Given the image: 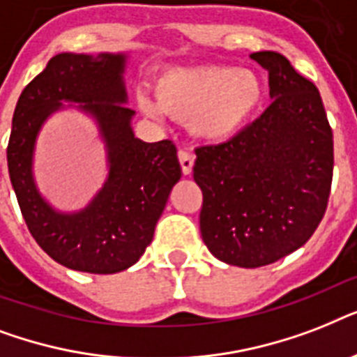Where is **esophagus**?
Segmentation results:
<instances>
[{
	"label": "esophagus",
	"mask_w": 357,
	"mask_h": 357,
	"mask_svg": "<svg viewBox=\"0 0 357 357\" xmlns=\"http://www.w3.org/2000/svg\"><path fill=\"white\" fill-rule=\"evenodd\" d=\"M179 157V165H181V172L183 176H190L192 174V167H195V155L189 153V151H179L178 153Z\"/></svg>",
	"instance_id": "obj_1"
}]
</instances>
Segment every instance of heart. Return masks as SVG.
Instances as JSON below:
<instances>
[{
    "label": "heart",
    "mask_w": 357,
    "mask_h": 357,
    "mask_svg": "<svg viewBox=\"0 0 357 357\" xmlns=\"http://www.w3.org/2000/svg\"><path fill=\"white\" fill-rule=\"evenodd\" d=\"M155 102L140 92L137 105L146 116L161 111L189 120L190 133L209 144H226L248 129L265 103V83L254 70L231 64L185 66L162 72L153 86Z\"/></svg>",
    "instance_id": "heart-1"
}]
</instances>
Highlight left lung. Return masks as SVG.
<instances>
[{
    "label": "left lung",
    "instance_id": "1",
    "mask_svg": "<svg viewBox=\"0 0 357 357\" xmlns=\"http://www.w3.org/2000/svg\"><path fill=\"white\" fill-rule=\"evenodd\" d=\"M250 57L268 70L272 103L231 142L196 148L195 181L209 252L226 265L257 268L307 243L324 217L333 135L317 86L287 59Z\"/></svg>",
    "mask_w": 357,
    "mask_h": 357
}]
</instances>
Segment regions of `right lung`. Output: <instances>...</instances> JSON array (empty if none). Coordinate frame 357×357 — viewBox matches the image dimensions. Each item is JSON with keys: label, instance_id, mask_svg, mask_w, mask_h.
Listing matches in <instances>:
<instances>
[{"label": "right lung", "instance_id": "right-lung-1", "mask_svg": "<svg viewBox=\"0 0 357 357\" xmlns=\"http://www.w3.org/2000/svg\"><path fill=\"white\" fill-rule=\"evenodd\" d=\"M128 61V52L57 53L14 109L7 165L20 209L38 246L72 271L114 274L135 265L181 178L172 140L135 137L123 81ZM68 108L95 122L108 161L104 185L77 212L53 208L34 178L38 135L53 114Z\"/></svg>", "mask_w": 357, "mask_h": 357}]
</instances>
